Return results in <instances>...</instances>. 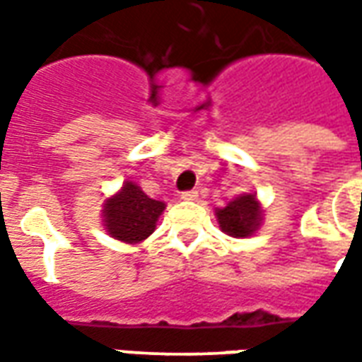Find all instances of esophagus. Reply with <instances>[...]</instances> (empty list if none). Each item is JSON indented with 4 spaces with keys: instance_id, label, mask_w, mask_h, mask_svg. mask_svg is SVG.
Returning <instances> with one entry per match:
<instances>
[{
    "instance_id": "1",
    "label": "esophagus",
    "mask_w": 362,
    "mask_h": 362,
    "mask_svg": "<svg viewBox=\"0 0 362 362\" xmlns=\"http://www.w3.org/2000/svg\"><path fill=\"white\" fill-rule=\"evenodd\" d=\"M182 199H184V202H196L197 199V192L196 189H189V192H184V194H182Z\"/></svg>"
}]
</instances>
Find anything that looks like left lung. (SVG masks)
Returning <instances> with one entry per match:
<instances>
[{"mask_svg":"<svg viewBox=\"0 0 362 362\" xmlns=\"http://www.w3.org/2000/svg\"><path fill=\"white\" fill-rule=\"evenodd\" d=\"M264 207L254 192L240 194L230 199L225 207L215 209L219 228L233 238H248L256 235L264 221Z\"/></svg>","mask_w":362,"mask_h":362,"instance_id":"1","label":"left lung"}]
</instances>
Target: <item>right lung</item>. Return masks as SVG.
I'll return each instance as SVG.
<instances>
[{"label":"right lung","mask_w":362,"mask_h":362,"mask_svg":"<svg viewBox=\"0 0 362 362\" xmlns=\"http://www.w3.org/2000/svg\"><path fill=\"white\" fill-rule=\"evenodd\" d=\"M165 207V202L153 199L135 182L127 180L114 196L104 199L103 227L119 243L139 244L155 233Z\"/></svg>","instance_id":"obj_1"}]
</instances>
